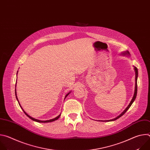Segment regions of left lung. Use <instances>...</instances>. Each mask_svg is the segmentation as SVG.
<instances>
[{"mask_svg":"<svg viewBox=\"0 0 150 150\" xmlns=\"http://www.w3.org/2000/svg\"><path fill=\"white\" fill-rule=\"evenodd\" d=\"M123 55H128V56H129L130 55V54H129V52H128L127 50V51H126V52H123V53H122ZM134 70H135V91H134V96H133V98H132V100L131 101V102H130V103H129V104L127 105V108L125 109V110L119 115V116H118L117 117H116V118H115V119H112V120H104V121H113V120H116V119H119V117H120L121 116H122L126 112V111L129 109V108H130V107L131 106V105H132V104L133 103V102L135 101V98H136V97H137V79H138V69H137V67H134ZM101 121H103V120H101Z\"/></svg>","mask_w":150,"mask_h":150,"instance_id":"1","label":"left lung"}]
</instances>
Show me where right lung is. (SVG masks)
<instances>
[{"label": "right lung", "instance_id": "add662e5", "mask_svg": "<svg viewBox=\"0 0 150 150\" xmlns=\"http://www.w3.org/2000/svg\"><path fill=\"white\" fill-rule=\"evenodd\" d=\"M17 74H18V72H17ZM16 83H15V87H16ZM71 93V92H69V93H68L67 95H66V96H65V99L66 98V97L69 94ZM15 96H16V99H17V101H18V103H19V105H20V107H21V108L23 109V112H24V113L30 118V119H31V120H34V121H35V122H40V123H47V122H53V121H54V120H57L59 117H60V115H61V114H60L59 116H57L56 117H55V118H54V119H50V120H38V119H34V118H33V117H31L30 116H29L24 110V109H23V108L22 107H21V104H19V101H18V97H17V96H16V88H15Z\"/></svg>", "mask_w": 150, "mask_h": 150}]
</instances>
